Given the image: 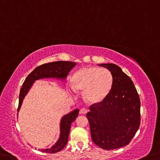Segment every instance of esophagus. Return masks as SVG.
Here are the masks:
<instances>
[{
    "instance_id": "34e87169",
    "label": "esophagus",
    "mask_w": 160,
    "mask_h": 160,
    "mask_svg": "<svg viewBox=\"0 0 160 160\" xmlns=\"http://www.w3.org/2000/svg\"><path fill=\"white\" fill-rule=\"evenodd\" d=\"M88 112V110H87V109H86V108H82L80 110V112L81 114H82V115H85V114L87 113Z\"/></svg>"
}]
</instances>
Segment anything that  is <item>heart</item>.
Returning a JSON list of instances; mask_svg holds the SVG:
<instances>
[{
  "instance_id": "1",
  "label": "heart",
  "mask_w": 160,
  "mask_h": 160,
  "mask_svg": "<svg viewBox=\"0 0 160 160\" xmlns=\"http://www.w3.org/2000/svg\"><path fill=\"white\" fill-rule=\"evenodd\" d=\"M113 82L110 70L95 66L80 68L71 78L73 90L83 91L85 100L90 104H98L105 100L112 90Z\"/></svg>"
}]
</instances>
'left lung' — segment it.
Returning a JSON list of instances; mask_svg holds the SVG:
<instances>
[{"label":"left lung","instance_id":"obj_1","mask_svg":"<svg viewBox=\"0 0 160 160\" xmlns=\"http://www.w3.org/2000/svg\"><path fill=\"white\" fill-rule=\"evenodd\" d=\"M112 73L113 86L100 103L87 113L91 138L103 149H115L130 142L140 125V99L131 78L115 64H100Z\"/></svg>","mask_w":160,"mask_h":160}]
</instances>
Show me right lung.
Wrapping results in <instances>:
<instances>
[{"label":"right lung","instance_id":"add662e5","mask_svg":"<svg viewBox=\"0 0 160 160\" xmlns=\"http://www.w3.org/2000/svg\"><path fill=\"white\" fill-rule=\"evenodd\" d=\"M76 65V62L70 61H55L42 64L35 68L30 74L28 75L22 86L21 88L19 95V103L18 108V112L21 108V104L25 95L28 92L32 83L35 80L45 78H56L58 79H64L68 76L70 71ZM79 110L76 109L72 112L65 115L60 122V135L58 142L51 148L41 149V152L46 153H56L65 148L67 144L68 137L72 123L78 116Z\"/></svg>","mask_w":160,"mask_h":160}]
</instances>
